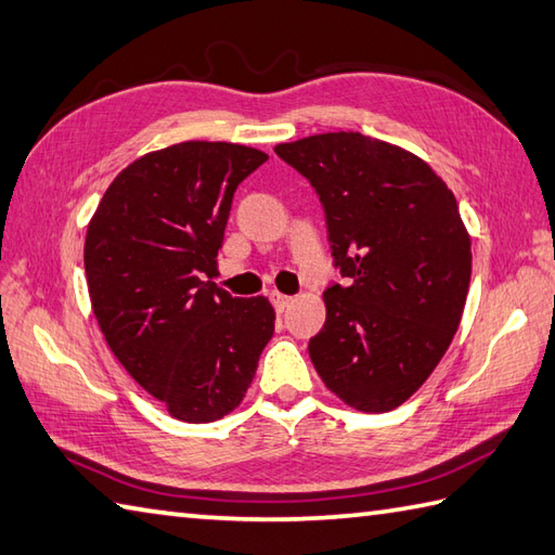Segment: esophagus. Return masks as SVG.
<instances>
[{
    "label": "esophagus",
    "mask_w": 555,
    "mask_h": 555,
    "mask_svg": "<svg viewBox=\"0 0 555 555\" xmlns=\"http://www.w3.org/2000/svg\"><path fill=\"white\" fill-rule=\"evenodd\" d=\"M271 302H274V308L279 312H284V310H288L291 305H293V298L284 296V293H271Z\"/></svg>",
    "instance_id": "obj_1"
}]
</instances>
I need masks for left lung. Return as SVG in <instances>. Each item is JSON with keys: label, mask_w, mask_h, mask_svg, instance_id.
Instances as JSON below:
<instances>
[{"label": "left lung", "mask_w": 555, "mask_h": 555, "mask_svg": "<svg viewBox=\"0 0 555 555\" xmlns=\"http://www.w3.org/2000/svg\"><path fill=\"white\" fill-rule=\"evenodd\" d=\"M276 155L320 195L346 286L324 291L310 358L328 391L388 412L417 391L457 332L473 243L455 195L412 152L338 131L281 143Z\"/></svg>", "instance_id": "obj_1"}]
</instances>
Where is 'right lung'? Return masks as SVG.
<instances>
[{
  "label": "right lung",
  "mask_w": 555,
  "mask_h": 555,
  "mask_svg": "<svg viewBox=\"0 0 555 555\" xmlns=\"http://www.w3.org/2000/svg\"><path fill=\"white\" fill-rule=\"evenodd\" d=\"M269 157L188 140L116 176L88 223L92 312L124 370L181 422L241 405L274 334L262 296L233 298L215 281L233 193Z\"/></svg>",
  "instance_id": "1"
}]
</instances>
